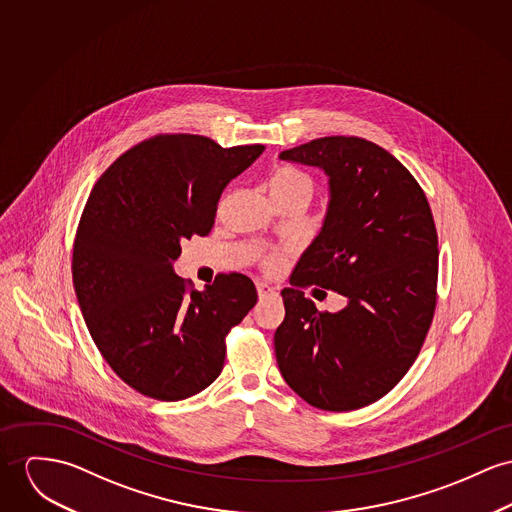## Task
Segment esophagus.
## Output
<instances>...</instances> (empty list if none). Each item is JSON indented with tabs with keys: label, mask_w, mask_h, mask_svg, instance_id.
<instances>
[{
	"label": "esophagus",
	"mask_w": 512,
	"mask_h": 512,
	"mask_svg": "<svg viewBox=\"0 0 512 512\" xmlns=\"http://www.w3.org/2000/svg\"><path fill=\"white\" fill-rule=\"evenodd\" d=\"M257 292H259V298L263 300V298H275L276 294V288H273V286H269L267 282H257Z\"/></svg>",
	"instance_id": "1"
}]
</instances>
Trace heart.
Returning <instances> with one entry per match:
<instances>
[{
	"mask_svg": "<svg viewBox=\"0 0 512 512\" xmlns=\"http://www.w3.org/2000/svg\"><path fill=\"white\" fill-rule=\"evenodd\" d=\"M269 191L271 193H296V195H302L306 200H310L314 193V183L306 173H302L294 167H278L269 179ZM276 265H278V259L275 257H271L267 261L269 269H275Z\"/></svg>",
	"mask_w": 512,
	"mask_h": 512,
	"instance_id": "heart-1",
	"label": "heart"
}]
</instances>
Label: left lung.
Returning a JSON list of instances; mask_svg holds the SVG:
<instances>
[{
  "instance_id": "1",
  "label": "left lung",
  "mask_w": 512,
  "mask_h": 512,
  "mask_svg": "<svg viewBox=\"0 0 512 512\" xmlns=\"http://www.w3.org/2000/svg\"><path fill=\"white\" fill-rule=\"evenodd\" d=\"M327 175L329 202L319 234L302 253L275 353L284 382L325 411H353L388 394L415 362L433 321L438 237L415 177L384 148L327 136L280 152ZM348 298L317 313L302 287Z\"/></svg>"
}]
</instances>
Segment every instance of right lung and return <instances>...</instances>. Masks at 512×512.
<instances>
[{"instance_id":"right-lung-1","label":"right lung","mask_w":512,"mask_h":512,"mask_svg":"<svg viewBox=\"0 0 512 512\" xmlns=\"http://www.w3.org/2000/svg\"><path fill=\"white\" fill-rule=\"evenodd\" d=\"M263 150L161 134L122 154L87 198L72 259L79 310L136 392L179 401L220 376L226 335L257 304V288L230 273L191 290L173 263L183 239L210 234L222 191Z\"/></svg>"}]
</instances>
